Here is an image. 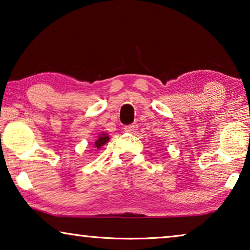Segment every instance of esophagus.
Returning a JSON list of instances; mask_svg holds the SVG:
<instances>
[{
  "mask_svg": "<svg viewBox=\"0 0 250 250\" xmlns=\"http://www.w3.org/2000/svg\"><path fill=\"white\" fill-rule=\"evenodd\" d=\"M124 129L126 132H129V133H133V132H135L136 129H138V124H136V123H134V124H131V125H127V126H125L124 127Z\"/></svg>",
  "mask_w": 250,
  "mask_h": 250,
  "instance_id": "34e87169",
  "label": "esophagus"
}]
</instances>
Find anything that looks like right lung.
Returning <instances> with one entry per match:
<instances>
[{"mask_svg":"<svg viewBox=\"0 0 250 250\" xmlns=\"http://www.w3.org/2000/svg\"><path fill=\"white\" fill-rule=\"evenodd\" d=\"M109 135L107 134V133H104V132H102L100 135H99V138L95 140V142H94V146L97 149H100L102 146H104L105 143H107L108 141H109Z\"/></svg>","mask_w":250,"mask_h":250,"instance_id":"right-lung-1","label":"right lung"}]
</instances>
